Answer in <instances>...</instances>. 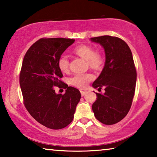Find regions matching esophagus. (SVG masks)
<instances>
[{
    "instance_id": "esophagus-1",
    "label": "esophagus",
    "mask_w": 157,
    "mask_h": 157,
    "mask_svg": "<svg viewBox=\"0 0 157 157\" xmlns=\"http://www.w3.org/2000/svg\"><path fill=\"white\" fill-rule=\"evenodd\" d=\"M80 92H81V96H84L85 94H86V91H82V90H81Z\"/></svg>"
}]
</instances>
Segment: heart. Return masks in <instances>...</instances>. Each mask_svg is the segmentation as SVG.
<instances>
[{
  "mask_svg": "<svg viewBox=\"0 0 157 157\" xmlns=\"http://www.w3.org/2000/svg\"><path fill=\"white\" fill-rule=\"evenodd\" d=\"M72 53L86 61L87 66L94 71L102 70L105 63L104 53L100 50H94L91 45L80 44L73 48ZM57 65L62 73H68L69 71L70 62L67 56L61 55L59 58ZM93 74H76L69 78L70 84L79 89H84L89 83L94 80Z\"/></svg>",
  "mask_w": 157,
  "mask_h": 157,
  "instance_id": "heart-1",
  "label": "heart"
}]
</instances>
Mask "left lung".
<instances>
[{
    "instance_id": "1",
    "label": "left lung",
    "mask_w": 157,
    "mask_h": 157,
    "mask_svg": "<svg viewBox=\"0 0 157 157\" xmlns=\"http://www.w3.org/2000/svg\"><path fill=\"white\" fill-rule=\"evenodd\" d=\"M91 39L99 43L106 53L104 69L93 83L98 90L104 88L105 93H96L92 110L101 123L112 125L121 121L130 110L136 88V67L131 49L121 38L102 36Z\"/></svg>"
}]
</instances>
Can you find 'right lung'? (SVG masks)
Listing matches in <instances>:
<instances>
[{
	"label": "right lung",
	"instance_id": "right-lung-1",
	"mask_svg": "<svg viewBox=\"0 0 157 157\" xmlns=\"http://www.w3.org/2000/svg\"><path fill=\"white\" fill-rule=\"evenodd\" d=\"M75 41L72 38H42L29 48L19 76L23 104L36 121L51 129H61L74 119L80 91L61 81L59 58ZM66 89L56 94L55 86Z\"/></svg>",
	"mask_w": 157,
	"mask_h": 157
}]
</instances>
